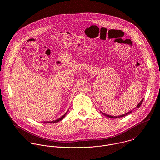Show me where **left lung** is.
Returning <instances> with one entry per match:
<instances>
[{
    "label": "left lung",
    "mask_w": 160,
    "mask_h": 160,
    "mask_svg": "<svg viewBox=\"0 0 160 160\" xmlns=\"http://www.w3.org/2000/svg\"><path fill=\"white\" fill-rule=\"evenodd\" d=\"M142 101H143V100H142L139 103V104L137 106V107L138 108H139L140 106H141V105L142 104ZM132 112V111H130V112H127V113H126V114H124V115H120V116H118V117H113V116H111V115H105L104 113H102L104 115H106L107 117H109V118H120V117H124V116H126V115H128V114H130V113H131Z\"/></svg>",
    "instance_id": "left-lung-1"
}]
</instances>
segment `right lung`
I'll return each instance as SVG.
<instances>
[{
	"label": "right lung",
	"instance_id": "add662e5",
	"mask_svg": "<svg viewBox=\"0 0 160 160\" xmlns=\"http://www.w3.org/2000/svg\"><path fill=\"white\" fill-rule=\"evenodd\" d=\"M66 114V112L64 114V115H63V116H62L61 118H59V119H58V120H54V121H52V122H46L45 123H56V122H58L59 121H61V120H62L63 118H64V116H65V115Z\"/></svg>",
	"mask_w": 160,
	"mask_h": 160
}]
</instances>
